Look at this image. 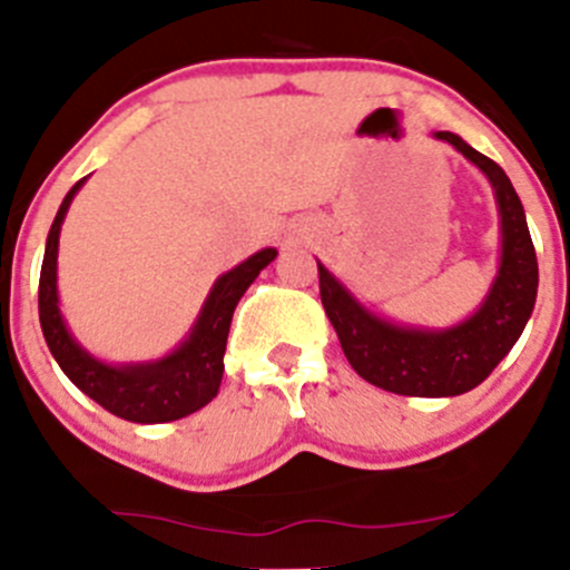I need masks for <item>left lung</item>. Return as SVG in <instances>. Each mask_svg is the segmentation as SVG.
Listing matches in <instances>:
<instances>
[{
    "label": "left lung",
    "instance_id": "8db88e82",
    "mask_svg": "<svg viewBox=\"0 0 570 570\" xmlns=\"http://www.w3.org/2000/svg\"><path fill=\"white\" fill-rule=\"evenodd\" d=\"M482 170L497 193L502 256L482 306L444 331L396 325L361 306L347 286L320 267V297L350 366L372 386L402 396H458L480 386L513 350L538 297V258L524 206L508 174L452 131H435Z\"/></svg>",
    "mask_w": 570,
    "mask_h": 570
}]
</instances>
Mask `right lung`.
Instances as JSON below:
<instances>
[{
	"label": "right lung",
	"mask_w": 570,
	"mask_h": 570,
	"mask_svg": "<svg viewBox=\"0 0 570 570\" xmlns=\"http://www.w3.org/2000/svg\"><path fill=\"white\" fill-rule=\"evenodd\" d=\"M82 184L85 178H79L68 189L49 228V237H46L38 284V314L46 344H49L60 370L68 375V381L115 416L137 424L176 422V419L189 416L217 396L234 308H237L245 289L256 281V275L278 256V250L264 248L228 273H223L212 286L189 336L178 344L174 353L157 361H146V364H105V361L94 358L71 336L60 314V297H57L60 226Z\"/></svg>",
	"instance_id": "right-lung-1"
}]
</instances>
